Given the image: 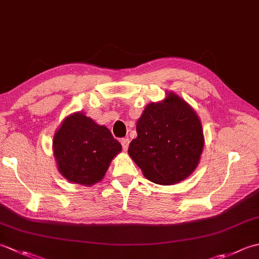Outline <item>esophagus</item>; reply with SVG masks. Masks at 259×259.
<instances>
[{
    "label": "esophagus",
    "instance_id": "1",
    "mask_svg": "<svg viewBox=\"0 0 259 259\" xmlns=\"http://www.w3.org/2000/svg\"><path fill=\"white\" fill-rule=\"evenodd\" d=\"M120 142H121V145H122V148H123V150L124 151H126L128 150V148H129V139L128 138H123V139H121L120 140Z\"/></svg>",
    "mask_w": 259,
    "mask_h": 259
}]
</instances>
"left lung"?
Returning <instances> with one entry per match:
<instances>
[{"mask_svg": "<svg viewBox=\"0 0 259 259\" xmlns=\"http://www.w3.org/2000/svg\"><path fill=\"white\" fill-rule=\"evenodd\" d=\"M136 129L128 153L147 179L175 185L195 171L205 138L199 117L183 98L168 92L162 101L149 103Z\"/></svg>", "mask_w": 259, "mask_h": 259, "instance_id": "8db88e82", "label": "left lung"}]
</instances>
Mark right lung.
Wrapping results in <instances>:
<instances>
[{
  "instance_id": "obj_1",
  "label": "right lung",
  "mask_w": 259,
  "mask_h": 259,
  "mask_svg": "<svg viewBox=\"0 0 259 259\" xmlns=\"http://www.w3.org/2000/svg\"><path fill=\"white\" fill-rule=\"evenodd\" d=\"M52 146L59 172L70 183L87 187L102 180L110 162L122 149L106 125L96 123L83 112L63 119Z\"/></svg>"
}]
</instances>
